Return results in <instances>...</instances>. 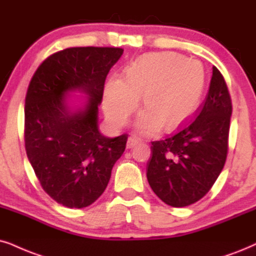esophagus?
Returning a JSON list of instances; mask_svg holds the SVG:
<instances>
[{
    "instance_id": "1",
    "label": "esophagus",
    "mask_w": 256,
    "mask_h": 256,
    "mask_svg": "<svg viewBox=\"0 0 256 256\" xmlns=\"http://www.w3.org/2000/svg\"><path fill=\"white\" fill-rule=\"evenodd\" d=\"M139 142H140V139H138L137 137H134V136H132V137H128V143H126V148H134L136 145L139 143Z\"/></svg>"
}]
</instances>
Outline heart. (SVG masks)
Wrapping results in <instances>:
<instances>
[{"label": "heart", "mask_w": 256, "mask_h": 256, "mask_svg": "<svg viewBox=\"0 0 256 256\" xmlns=\"http://www.w3.org/2000/svg\"><path fill=\"white\" fill-rule=\"evenodd\" d=\"M206 86V73L197 60L174 52L139 58L125 76H112L106 82L102 108L108 120L122 126L142 96L144 112L134 122L136 130L152 134L163 126L174 130L198 108Z\"/></svg>", "instance_id": "heart-1"}]
</instances>
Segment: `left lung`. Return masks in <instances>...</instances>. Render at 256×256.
Listing matches in <instances>:
<instances>
[{
  "mask_svg": "<svg viewBox=\"0 0 256 256\" xmlns=\"http://www.w3.org/2000/svg\"><path fill=\"white\" fill-rule=\"evenodd\" d=\"M232 100L227 84L214 66L206 102L197 116L174 136L152 142L148 182L171 206H186L202 198L224 166Z\"/></svg>",
  "mask_w": 256,
  "mask_h": 256,
  "instance_id": "left-lung-1",
  "label": "left lung"
}]
</instances>
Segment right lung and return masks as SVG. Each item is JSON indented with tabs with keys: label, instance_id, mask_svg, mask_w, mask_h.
<instances>
[{
	"label": "right lung",
	"instance_id": "right-lung-1",
	"mask_svg": "<svg viewBox=\"0 0 256 256\" xmlns=\"http://www.w3.org/2000/svg\"><path fill=\"white\" fill-rule=\"evenodd\" d=\"M122 52L67 48L47 58L29 84L24 106L28 160L44 192L67 208L96 202L125 150L128 136L102 134L98 117L106 76Z\"/></svg>",
	"mask_w": 256,
	"mask_h": 256
}]
</instances>
